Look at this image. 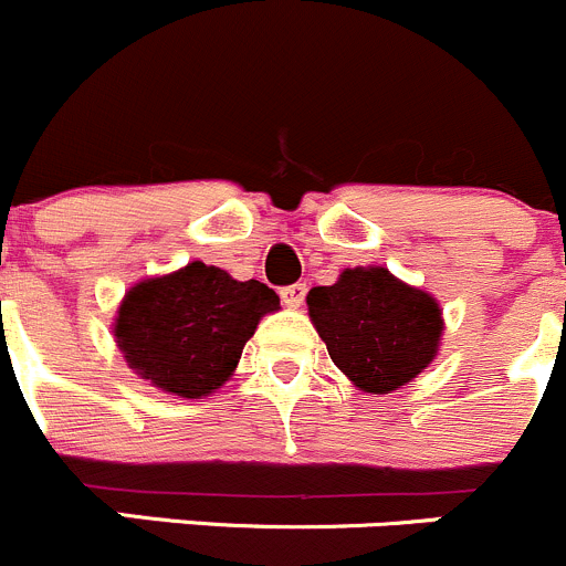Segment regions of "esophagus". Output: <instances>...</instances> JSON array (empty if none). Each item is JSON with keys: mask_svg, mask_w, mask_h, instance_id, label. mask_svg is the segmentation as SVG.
I'll return each instance as SVG.
<instances>
[{"mask_svg": "<svg viewBox=\"0 0 566 566\" xmlns=\"http://www.w3.org/2000/svg\"><path fill=\"white\" fill-rule=\"evenodd\" d=\"M305 294H308V286H305V283H292V286L280 289V300H283L289 308H300L305 300Z\"/></svg>", "mask_w": 566, "mask_h": 566, "instance_id": "1", "label": "esophagus"}]
</instances>
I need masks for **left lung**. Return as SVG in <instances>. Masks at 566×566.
<instances>
[{
    "label": "left lung",
    "instance_id": "1",
    "mask_svg": "<svg viewBox=\"0 0 566 566\" xmlns=\"http://www.w3.org/2000/svg\"><path fill=\"white\" fill-rule=\"evenodd\" d=\"M308 314L333 364L369 395L417 378L444 331L439 303L384 266L344 269L333 286L311 289Z\"/></svg>",
    "mask_w": 566,
    "mask_h": 566
}]
</instances>
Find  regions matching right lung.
I'll return each mask as SVG.
<instances>
[{"mask_svg":"<svg viewBox=\"0 0 566 566\" xmlns=\"http://www.w3.org/2000/svg\"><path fill=\"white\" fill-rule=\"evenodd\" d=\"M280 297L261 280H233L224 269L193 261L164 277H147L118 305L113 336L127 367L169 395L199 400L222 389L261 316Z\"/></svg>","mask_w":566,"mask_h":566,"instance_id":"right-lung-1","label":"right lung"}]
</instances>
